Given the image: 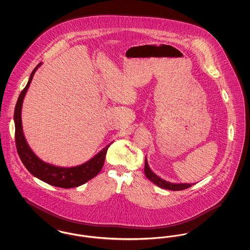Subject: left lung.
<instances>
[{
    "label": "left lung",
    "instance_id": "obj_1",
    "mask_svg": "<svg viewBox=\"0 0 250 250\" xmlns=\"http://www.w3.org/2000/svg\"><path fill=\"white\" fill-rule=\"evenodd\" d=\"M144 173H145V176L149 179L151 182H153L157 187H159L161 188H164V189H168V190H183V189L188 188H190L191 186L195 185V184H187V183H180V184L170 183V182H167L166 180L160 178L159 176H157L155 174V172L152 171V169L150 168L149 164L147 162L146 157H145V164H144Z\"/></svg>",
    "mask_w": 250,
    "mask_h": 250
}]
</instances>
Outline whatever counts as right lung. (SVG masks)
<instances>
[{"mask_svg": "<svg viewBox=\"0 0 250 250\" xmlns=\"http://www.w3.org/2000/svg\"><path fill=\"white\" fill-rule=\"evenodd\" d=\"M42 64L40 62L33 70L28 83L25 86L23 91L21 93L17 101L15 112H14V123H15V139L18 154L20 155L24 166L36 178L47 183L48 185L62 188H77L89 180L96 176L105 162V156L107 154V148L112 143L107 144L99 153L86 161L82 165L75 167H59L52 165L43 161L33 152L27 143L24 136L21 121V110L23 104L24 97L32 83L33 77L38 67Z\"/></svg>", "mask_w": 250, "mask_h": 250, "instance_id": "right-lung-1", "label": "right lung"}]
</instances>
